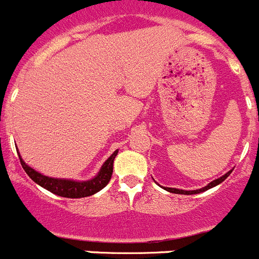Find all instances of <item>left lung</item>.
<instances>
[{
  "instance_id": "8db88e82",
  "label": "left lung",
  "mask_w": 259,
  "mask_h": 259,
  "mask_svg": "<svg viewBox=\"0 0 259 259\" xmlns=\"http://www.w3.org/2000/svg\"><path fill=\"white\" fill-rule=\"evenodd\" d=\"M231 172H232V170L228 171V172L226 174V175L222 176V178H218V179L212 180V182L209 183V184H207L206 187H203V188H201V189H197V191H183V189H176V188H164V189H166V191H168V192H171V193H179V194H196V193H201V192H205V191H207V189L212 188V187H215V185L221 184L222 182H224V180L227 179L228 176H230Z\"/></svg>"
}]
</instances>
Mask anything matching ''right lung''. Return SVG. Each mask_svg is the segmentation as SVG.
I'll use <instances>...</instances> for the list:
<instances>
[{
	"instance_id": "add662e5",
	"label": "right lung",
	"mask_w": 259,
	"mask_h": 259,
	"mask_svg": "<svg viewBox=\"0 0 259 259\" xmlns=\"http://www.w3.org/2000/svg\"><path fill=\"white\" fill-rule=\"evenodd\" d=\"M116 154H118V150H115L107 158L106 162L102 164L100 172L93 179L87 180V182H75V180L68 179H54V178H49V176L37 172L28 164H26V162L23 161L19 152H18L22 167L33 182L37 183L38 185H41L42 188L48 189L52 193L57 194V196L67 198L88 197V196H92V194L97 193L102 188H105L111 179V175H113V163Z\"/></svg>"
}]
</instances>
